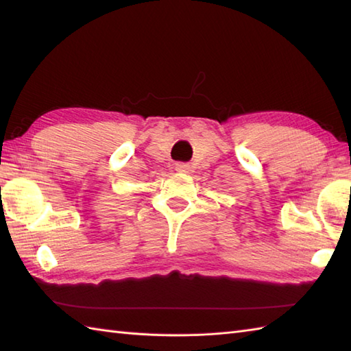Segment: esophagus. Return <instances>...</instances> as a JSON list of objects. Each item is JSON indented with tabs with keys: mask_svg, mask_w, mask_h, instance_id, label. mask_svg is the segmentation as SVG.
I'll return each instance as SVG.
<instances>
[{
	"mask_svg": "<svg viewBox=\"0 0 351 351\" xmlns=\"http://www.w3.org/2000/svg\"><path fill=\"white\" fill-rule=\"evenodd\" d=\"M176 170L178 171H189L190 170V164H187V162H178L176 164Z\"/></svg>",
	"mask_w": 351,
	"mask_h": 351,
	"instance_id": "34e87169",
	"label": "esophagus"
}]
</instances>
